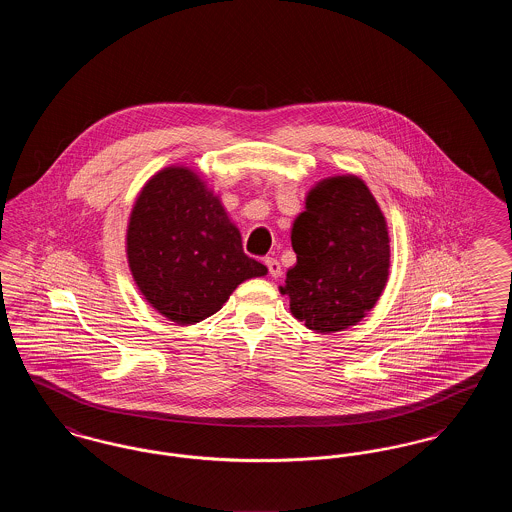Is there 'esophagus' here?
<instances>
[{"mask_svg": "<svg viewBox=\"0 0 512 512\" xmlns=\"http://www.w3.org/2000/svg\"><path fill=\"white\" fill-rule=\"evenodd\" d=\"M265 265L268 268V274L272 276V278H278L280 274H282V268H280V263L274 259V257H265Z\"/></svg>", "mask_w": 512, "mask_h": 512, "instance_id": "1", "label": "esophagus"}]
</instances>
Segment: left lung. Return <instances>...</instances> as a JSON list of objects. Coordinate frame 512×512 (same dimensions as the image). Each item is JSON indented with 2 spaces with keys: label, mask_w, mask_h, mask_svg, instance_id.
<instances>
[{
  "label": "left lung",
  "mask_w": 512,
  "mask_h": 512,
  "mask_svg": "<svg viewBox=\"0 0 512 512\" xmlns=\"http://www.w3.org/2000/svg\"><path fill=\"white\" fill-rule=\"evenodd\" d=\"M297 263L280 293L293 317L320 334L341 332L368 315L390 278L388 222L365 180H320L293 220Z\"/></svg>",
  "instance_id": "obj_1"
}]
</instances>
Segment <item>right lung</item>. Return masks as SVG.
<instances>
[{
  "label": "right lung",
  "mask_w": 512,
  "mask_h": 512,
  "mask_svg": "<svg viewBox=\"0 0 512 512\" xmlns=\"http://www.w3.org/2000/svg\"><path fill=\"white\" fill-rule=\"evenodd\" d=\"M126 257L147 303L180 326L215 315L242 282L268 272L245 255L219 195L182 165L153 174L136 197Z\"/></svg>",
  "instance_id": "1"
}]
</instances>
